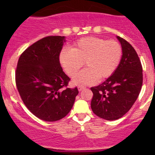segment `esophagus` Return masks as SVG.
I'll list each match as a JSON object with an SVG mask.
<instances>
[{
    "label": "esophagus",
    "instance_id": "34e87169",
    "mask_svg": "<svg viewBox=\"0 0 155 155\" xmlns=\"http://www.w3.org/2000/svg\"><path fill=\"white\" fill-rule=\"evenodd\" d=\"M84 86H83V85H79V87H78V90H79V91H81V90H84V89H85Z\"/></svg>",
    "mask_w": 155,
    "mask_h": 155
}]
</instances>
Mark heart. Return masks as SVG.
<instances>
[{
	"mask_svg": "<svg viewBox=\"0 0 155 155\" xmlns=\"http://www.w3.org/2000/svg\"><path fill=\"white\" fill-rule=\"evenodd\" d=\"M122 55V46L117 41L89 36L76 41L72 49H63L60 54V62L70 77L76 76L84 62L87 68L76 76L74 82L90 84L96 79L104 80L111 76Z\"/></svg>",
	"mask_w": 155,
	"mask_h": 155,
	"instance_id": "1",
	"label": "heart"
}]
</instances>
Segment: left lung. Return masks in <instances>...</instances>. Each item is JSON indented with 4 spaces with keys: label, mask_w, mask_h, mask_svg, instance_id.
Instances as JSON below:
<instances>
[{
    "label": "left lung",
    "mask_w": 155,
    "mask_h": 155,
    "mask_svg": "<svg viewBox=\"0 0 155 155\" xmlns=\"http://www.w3.org/2000/svg\"><path fill=\"white\" fill-rule=\"evenodd\" d=\"M122 57L114 73L104 82L90 88L93 113L106 120L123 117L136 102L143 84V68L136 50L124 38L117 36Z\"/></svg>",
    "instance_id": "1"
}]
</instances>
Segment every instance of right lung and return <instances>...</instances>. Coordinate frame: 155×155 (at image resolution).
<instances>
[{
  "label": "right lung",
  "mask_w": 155,
  "mask_h": 155,
  "mask_svg": "<svg viewBox=\"0 0 155 155\" xmlns=\"http://www.w3.org/2000/svg\"><path fill=\"white\" fill-rule=\"evenodd\" d=\"M65 37H44L27 48L19 57L15 81L21 99L41 120L55 122L70 112L77 87H68L71 79L60 63Z\"/></svg>",
  "instance_id": "right-lung-1"
}]
</instances>
